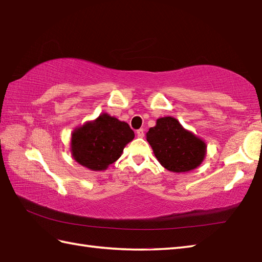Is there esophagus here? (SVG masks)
Returning a JSON list of instances; mask_svg holds the SVG:
<instances>
[{"label":"esophagus","instance_id":"34e87169","mask_svg":"<svg viewBox=\"0 0 262 262\" xmlns=\"http://www.w3.org/2000/svg\"><path fill=\"white\" fill-rule=\"evenodd\" d=\"M136 134H137V137H140V138L144 137V129H143V128H141V129H138L136 132Z\"/></svg>","mask_w":262,"mask_h":262}]
</instances>
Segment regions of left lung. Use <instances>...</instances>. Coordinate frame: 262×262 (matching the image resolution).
I'll return each mask as SVG.
<instances>
[{
    "mask_svg": "<svg viewBox=\"0 0 262 262\" xmlns=\"http://www.w3.org/2000/svg\"><path fill=\"white\" fill-rule=\"evenodd\" d=\"M146 140L159 162L172 172L193 170L205 158L206 144L172 117L158 119L147 132Z\"/></svg>",
    "mask_w": 262,
    "mask_h": 262,
    "instance_id": "8db88e82",
    "label": "left lung"
}]
</instances>
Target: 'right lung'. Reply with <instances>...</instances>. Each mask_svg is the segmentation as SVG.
Segmentation results:
<instances>
[{
	"label": "right lung",
	"mask_w": 262,
	"mask_h": 262,
	"mask_svg": "<svg viewBox=\"0 0 262 262\" xmlns=\"http://www.w3.org/2000/svg\"><path fill=\"white\" fill-rule=\"evenodd\" d=\"M135 137L129 125L107 114L77 128L72 134V155L91 170H104L119 159L127 143Z\"/></svg>",
	"instance_id": "add662e5"
}]
</instances>
